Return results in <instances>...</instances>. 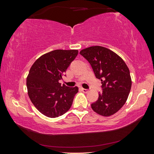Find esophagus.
I'll return each mask as SVG.
<instances>
[{"instance_id":"1","label":"esophagus","mask_w":154,"mask_h":154,"mask_svg":"<svg viewBox=\"0 0 154 154\" xmlns=\"http://www.w3.org/2000/svg\"><path fill=\"white\" fill-rule=\"evenodd\" d=\"M82 91L83 92H84V93H87L88 92V91L87 89H85V88H82Z\"/></svg>"}]
</instances>
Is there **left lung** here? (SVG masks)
I'll return each instance as SVG.
<instances>
[{"mask_svg":"<svg viewBox=\"0 0 154 154\" xmlns=\"http://www.w3.org/2000/svg\"><path fill=\"white\" fill-rule=\"evenodd\" d=\"M91 66L96 78L101 80L102 91L92 110L103 116H110L122 108L127 100L131 89L130 71L123 60L109 49L92 46L80 52Z\"/></svg>","mask_w":154,"mask_h":154,"instance_id":"1","label":"left lung"}]
</instances>
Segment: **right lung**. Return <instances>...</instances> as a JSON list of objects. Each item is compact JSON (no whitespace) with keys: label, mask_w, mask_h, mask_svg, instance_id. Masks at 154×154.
Instances as JSON below:
<instances>
[{"label":"right lung","mask_w":154,"mask_h":154,"mask_svg":"<svg viewBox=\"0 0 154 154\" xmlns=\"http://www.w3.org/2000/svg\"><path fill=\"white\" fill-rule=\"evenodd\" d=\"M78 54V50H54L41 56L29 70L26 80L28 96L47 117L57 118L71 108L78 88L61 85L59 80Z\"/></svg>","instance_id":"1"}]
</instances>
